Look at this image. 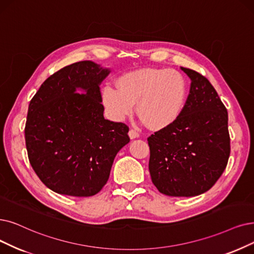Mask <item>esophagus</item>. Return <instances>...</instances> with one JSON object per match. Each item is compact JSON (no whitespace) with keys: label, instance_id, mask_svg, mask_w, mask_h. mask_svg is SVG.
Masks as SVG:
<instances>
[{"label":"esophagus","instance_id":"34e87169","mask_svg":"<svg viewBox=\"0 0 254 254\" xmlns=\"http://www.w3.org/2000/svg\"><path fill=\"white\" fill-rule=\"evenodd\" d=\"M139 136V133L137 132V131L135 129H130L129 130V137L131 139H134V138H137Z\"/></svg>","mask_w":254,"mask_h":254}]
</instances>
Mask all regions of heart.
I'll return each mask as SVG.
<instances>
[{
  "instance_id": "1",
  "label": "heart",
  "mask_w": 254,
  "mask_h": 254,
  "mask_svg": "<svg viewBox=\"0 0 254 254\" xmlns=\"http://www.w3.org/2000/svg\"><path fill=\"white\" fill-rule=\"evenodd\" d=\"M101 100L114 121H123L136 103L141 120L151 127L162 129L173 124L184 110L187 83L174 69L140 68L122 75L118 85L105 84Z\"/></svg>"
}]
</instances>
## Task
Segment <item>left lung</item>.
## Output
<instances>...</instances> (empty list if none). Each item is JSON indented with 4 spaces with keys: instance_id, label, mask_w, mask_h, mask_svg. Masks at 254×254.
<instances>
[{
    "instance_id": "1",
    "label": "left lung",
    "mask_w": 254,
    "mask_h": 254,
    "mask_svg": "<svg viewBox=\"0 0 254 254\" xmlns=\"http://www.w3.org/2000/svg\"><path fill=\"white\" fill-rule=\"evenodd\" d=\"M181 69L190 79V94L174 123L148 137L149 171L161 194L192 197L208 190L227 166L228 114L204 76Z\"/></svg>"
}]
</instances>
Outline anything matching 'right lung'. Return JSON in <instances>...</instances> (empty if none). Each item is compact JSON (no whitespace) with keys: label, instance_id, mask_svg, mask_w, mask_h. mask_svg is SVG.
Here are the masks:
<instances>
[{"label":"right lung","instance_id":"1","mask_svg":"<svg viewBox=\"0 0 254 254\" xmlns=\"http://www.w3.org/2000/svg\"><path fill=\"white\" fill-rule=\"evenodd\" d=\"M109 72L89 60L69 64L51 75L30 101L28 158L43 184L58 194L96 195L130 141L126 124L103 116L100 84Z\"/></svg>","mask_w":254,"mask_h":254}]
</instances>
